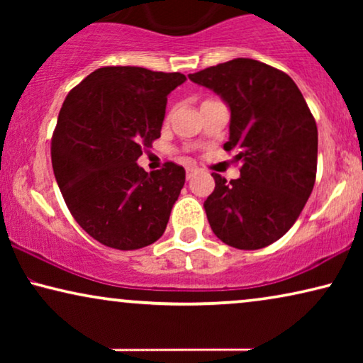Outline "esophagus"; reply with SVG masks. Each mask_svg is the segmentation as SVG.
<instances>
[{
    "label": "esophagus",
    "mask_w": 363,
    "mask_h": 363,
    "mask_svg": "<svg viewBox=\"0 0 363 363\" xmlns=\"http://www.w3.org/2000/svg\"><path fill=\"white\" fill-rule=\"evenodd\" d=\"M198 173V168L195 167H186V180H191L193 177H195Z\"/></svg>",
    "instance_id": "obj_1"
}]
</instances>
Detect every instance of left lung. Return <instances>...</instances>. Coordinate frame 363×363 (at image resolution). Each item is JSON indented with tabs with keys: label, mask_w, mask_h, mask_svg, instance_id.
<instances>
[{
	"label": "left lung",
	"mask_w": 363,
	"mask_h": 363,
	"mask_svg": "<svg viewBox=\"0 0 363 363\" xmlns=\"http://www.w3.org/2000/svg\"><path fill=\"white\" fill-rule=\"evenodd\" d=\"M231 111L230 140L241 177L213 173L205 211L215 235L238 250H261L291 230L317 172V125L296 82L279 69L238 57L190 74Z\"/></svg>",
	"instance_id": "1"
}]
</instances>
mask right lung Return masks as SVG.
<instances>
[{
	"label": "right lung",
	"instance_id": "obj_1",
	"mask_svg": "<svg viewBox=\"0 0 363 363\" xmlns=\"http://www.w3.org/2000/svg\"><path fill=\"white\" fill-rule=\"evenodd\" d=\"M180 72L107 66L67 94L51 140L52 170L79 226L113 250H140L165 231L185 185L167 162L147 173L138 157L160 137L167 97Z\"/></svg>",
	"mask_w": 363,
	"mask_h": 363
}]
</instances>
